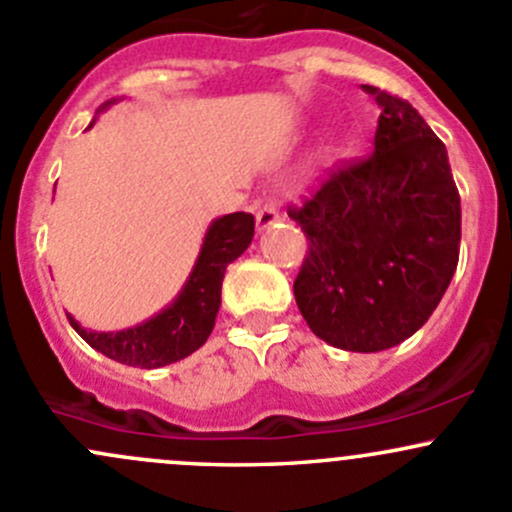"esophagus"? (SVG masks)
<instances>
[{
  "label": "esophagus",
  "instance_id": "obj_1",
  "mask_svg": "<svg viewBox=\"0 0 512 512\" xmlns=\"http://www.w3.org/2000/svg\"><path fill=\"white\" fill-rule=\"evenodd\" d=\"M276 221H281V212L276 209V204L263 202L261 207H258V212H256V229L266 231V229H271Z\"/></svg>",
  "mask_w": 512,
  "mask_h": 512
}]
</instances>
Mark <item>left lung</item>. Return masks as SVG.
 <instances>
[{
    "mask_svg": "<svg viewBox=\"0 0 512 512\" xmlns=\"http://www.w3.org/2000/svg\"><path fill=\"white\" fill-rule=\"evenodd\" d=\"M377 100L372 155L333 172L288 217L308 236L293 283L308 328L347 352L412 337L449 288L461 244V197L446 145L407 100Z\"/></svg>",
    "mask_w": 512,
    "mask_h": 512,
    "instance_id": "left-lung-1",
    "label": "left lung"
}]
</instances>
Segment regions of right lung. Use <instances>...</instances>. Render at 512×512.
Segmentation results:
<instances>
[{
  "mask_svg": "<svg viewBox=\"0 0 512 512\" xmlns=\"http://www.w3.org/2000/svg\"><path fill=\"white\" fill-rule=\"evenodd\" d=\"M113 103L115 98L100 105V110ZM254 224V217L246 212L214 219L204 234L202 251L182 291L167 308H162L145 323L115 330V333H98V330L81 328V323L71 313H66L68 323L93 350L128 367L155 370V367L184 360L212 335L221 305V281H224L226 266L249 249L254 239Z\"/></svg>",
  "mask_w": 512,
  "mask_h": 512,
  "instance_id": "right-lung-1",
  "label": "right lung"
}]
</instances>
